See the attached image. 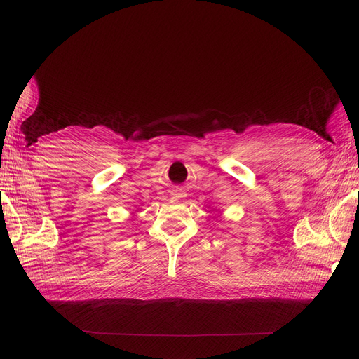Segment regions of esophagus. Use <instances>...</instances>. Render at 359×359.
Returning <instances> with one entry per match:
<instances>
[{"label": "esophagus", "mask_w": 359, "mask_h": 359, "mask_svg": "<svg viewBox=\"0 0 359 359\" xmlns=\"http://www.w3.org/2000/svg\"><path fill=\"white\" fill-rule=\"evenodd\" d=\"M175 196H177V198H180V196H183V194H182V191H175Z\"/></svg>", "instance_id": "obj_1"}]
</instances>
